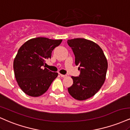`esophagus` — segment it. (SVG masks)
Segmentation results:
<instances>
[{
    "label": "esophagus",
    "mask_w": 130,
    "mask_h": 130,
    "mask_svg": "<svg viewBox=\"0 0 130 130\" xmlns=\"http://www.w3.org/2000/svg\"><path fill=\"white\" fill-rule=\"evenodd\" d=\"M59 75H60V77H65L67 76V75H63V74H59Z\"/></svg>",
    "instance_id": "esophagus-1"
}]
</instances>
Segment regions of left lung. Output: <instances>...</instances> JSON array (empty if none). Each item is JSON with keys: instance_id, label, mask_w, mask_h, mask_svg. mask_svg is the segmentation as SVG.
Wrapping results in <instances>:
<instances>
[{"instance_id": "1", "label": "left lung", "mask_w": 130, "mask_h": 130, "mask_svg": "<svg viewBox=\"0 0 130 130\" xmlns=\"http://www.w3.org/2000/svg\"><path fill=\"white\" fill-rule=\"evenodd\" d=\"M75 56V64L80 71L77 77L72 76L73 84L68 93L79 101H84L98 93L105 80L108 62L102 48L97 43L83 38L68 40Z\"/></svg>"}]
</instances>
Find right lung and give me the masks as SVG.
<instances>
[{"instance_id":"obj_1","label":"right lung","mask_w":130,"mask_h":130,"mask_svg":"<svg viewBox=\"0 0 130 130\" xmlns=\"http://www.w3.org/2000/svg\"><path fill=\"white\" fill-rule=\"evenodd\" d=\"M62 40L36 37L20 46L14 60V76L19 86L26 94L38 97L44 94L58 73L43 68L45 60Z\"/></svg>"}]
</instances>
